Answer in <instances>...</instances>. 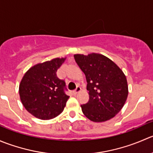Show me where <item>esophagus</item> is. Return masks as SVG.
<instances>
[{
    "instance_id": "1",
    "label": "esophagus",
    "mask_w": 153,
    "mask_h": 153,
    "mask_svg": "<svg viewBox=\"0 0 153 153\" xmlns=\"http://www.w3.org/2000/svg\"><path fill=\"white\" fill-rule=\"evenodd\" d=\"M80 91H81V88H80V87H79V86H78V87H76V90H74V91H73L74 94H75V95L77 94H78L79 92Z\"/></svg>"
}]
</instances>
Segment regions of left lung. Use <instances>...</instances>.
Here are the masks:
<instances>
[{
    "label": "left lung",
    "instance_id": "1",
    "mask_svg": "<svg viewBox=\"0 0 153 153\" xmlns=\"http://www.w3.org/2000/svg\"><path fill=\"white\" fill-rule=\"evenodd\" d=\"M74 56L87 81L89 100L81 105L83 114L98 123L114 117L124 105L128 93L123 71L102 54H75Z\"/></svg>",
    "mask_w": 153,
    "mask_h": 153
}]
</instances>
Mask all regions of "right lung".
Masks as SVG:
<instances>
[{"label":"right lung","mask_w":153,"mask_h":153,"mask_svg":"<svg viewBox=\"0 0 153 153\" xmlns=\"http://www.w3.org/2000/svg\"><path fill=\"white\" fill-rule=\"evenodd\" d=\"M66 58H56L30 68L19 85L21 101L28 112L41 120H50L61 114L69 96L65 82L56 71Z\"/></svg>","instance_id":"add662e5"}]
</instances>
